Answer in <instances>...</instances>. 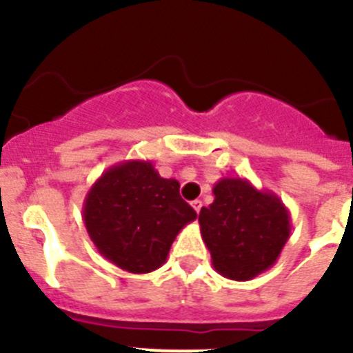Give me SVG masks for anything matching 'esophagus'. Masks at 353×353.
Wrapping results in <instances>:
<instances>
[{"label": "esophagus", "instance_id": "34e87169", "mask_svg": "<svg viewBox=\"0 0 353 353\" xmlns=\"http://www.w3.org/2000/svg\"><path fill=\"white\" fill-rule=\"evenodd\" d=\"M192 208H194L196 210V214H199V210H201V207H203V201H199V199H194V201H192Z\"/></svg>", "mask_w": 353, "mask_h": 353}]
</instances>
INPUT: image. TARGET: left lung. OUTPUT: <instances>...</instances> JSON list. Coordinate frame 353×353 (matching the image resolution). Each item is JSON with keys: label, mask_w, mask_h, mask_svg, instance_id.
I'll return each mask as SVG.
<instances>
[{"label": "left lung", "mask_w": 353, "mask_h": 353, "mask_svg": "<svg viewBox=\"0 0 353 353\" xmlns=\"http://www.w3.org/2000/svg\"><path fill=\"white\" fill-rule=\"evenodd\" d=\"M212 192L214 203L198 219L212 265L228 279L249 281L270 269L288 242V208L245 179H221Z\"/></svg>", "instance_id": "8db88e82"}]
</instances>
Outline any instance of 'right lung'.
Segmentation results:
<instances>
[{"label":"right lung","instance_id":"1","mask_svg":"<svg viewBox=\"0 0 353 353\" xmlns=\"http://www.w3.org/2000/svg\"><path fill=\"white\" fill-rule=\"evenodd\" d=\"M179 189V180L162 179L150 161H123L105 170L83 205L97 251L132 274L162 267L180 230L196 219Z\"/></svg>","mask_w":353,"mask_h":353}]
</instances>
